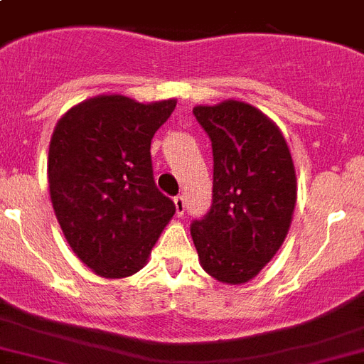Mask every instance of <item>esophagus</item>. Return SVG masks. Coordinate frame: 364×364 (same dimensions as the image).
<instances>
[{"mask_svg": "<svg viewBox=\"0 0 364 364\" xmlns=\"http://www.w3.org/2000/svg\"><path fill=\"white\" fill-rule=\"evenodd\" d=\"M175 208H176V215H178V218H182L186 212V200L182 195H176L175 197Z\"/></svg>", "mask_w": 364, "mask_h": 364, "instance_id": "34e87169", "label": "esophagus"}]
</instances>
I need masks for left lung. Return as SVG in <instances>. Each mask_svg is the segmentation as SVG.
Returning <instances> with one entry per match:
<instances>
[{"instance_id": "8db88e82", "label": "left lung", "mask_w": 364, "mask_h": 364, "mask_svg": "<svg viewBox=\"0 0 364 364\" xmlns=\"http://www.w3.org/2000/svg\"><path fill=\"white\" fill-rule=\"evenodd\" d=\"M212 141L210 212L191 223L199 262L225 284L257 277L287 238L297 199L296 167L279 126L242 100L195 106Z\"/></svg>"}]
</instances>
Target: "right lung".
Returning <instances> with one entry per match:
<instances>
[{
    "mask_svg": "<svg viewBox=\"0 0 364 364\" xmlns=\"http://www.w3.org/2000/svg\"><path fill=\"white\" fill-rule=\"evenodd\" d=\"M175 98L141 102L98 95L57 121L48 186L70 249L106 279L130 277L149 260L175 203L156 188L150 143Z\"/></svg>",
    "mask_w": 364,
    "mask_h": 364,
    "instance_id": "1",
    "label": "right lung"
}]
</instances>
